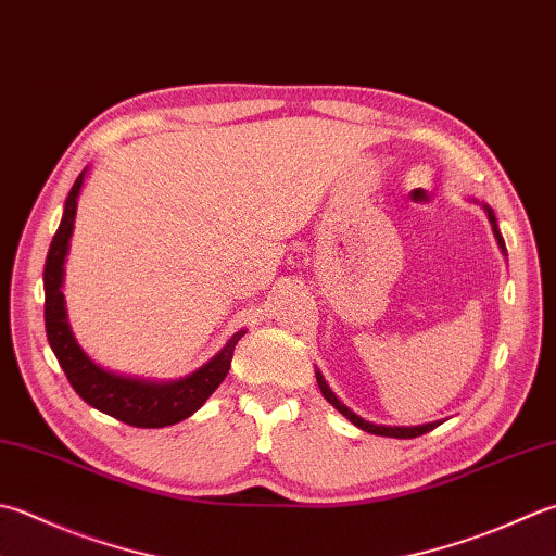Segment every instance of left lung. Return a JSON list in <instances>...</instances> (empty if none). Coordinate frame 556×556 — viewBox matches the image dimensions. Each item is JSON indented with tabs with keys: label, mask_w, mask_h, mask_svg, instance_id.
<instances>
[{
	"label": "left lung",
	"mask_w": 556,
	"mask_h": 556,
	"mask_svg": "<svg viewBox=\"0 0 556 556\" xmlns=\"http://www.w3.org/2000/svg\"><path fill=\"white\" fill-rule=\"evenodd\" d=\"M475 202H477V200H475ZM480 204H482V210L486 212L489 224H492V231H494V238H496L498 248H502V253L506 255V243H504V238H502V231H498L494 210H492V206H489L486 202H480ZM315 380H318V388H320L323 397L328 400L337 412H342V415H344L346 419H350V421L354 424V427H358L362 431H368V433H376V437H388V439H415V437H421V433H429L431 429H437L439 424H443V419H439V421H429V424H417V427H386V424L366 421L364 417H358L356 412H352L350 407L344 405V402H342L340 397H337V395L332 393V388L328 386V380L323 378L320 371H315Z\"/></svg>",
	"instance_id": "1"
}]
</instances>
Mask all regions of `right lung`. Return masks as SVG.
Masks as SVG:
<instances>
[{
  "label": "right lung",
  "instance_id": "add662e5",
  "mask_svg": "<svg viewBox=\"0 0 556 556\" xmlns=\"http://www.w3.org/2000/svg\"><path fill=\"white\" fill-rule=\"evenodd\" d=\"M84 168L79 178L74 180L72 190L64 202L62 222L58 233H54L46 271H42V287H46V332L48 342L52 346L54 356L62 366L64 376L70 378L72 388L76 390L84 402H89L103 415H111L119 421L129 424V427L141 429H161L178 424L182 419L192 417L216 388L222 386L228 368H231L233 350L245 330H238L228 342L216 352L210 362H204L192 374L173 380H151V378H137L108 371V368L98 366L93 358L81 350L72 332V325L67 318V306H64V263H67L70 253V238L74 233V219H76V200H79L81 185L86 178Z\"/></svg>",
  "mask_w": 556,
  "mask_h": 556
}]
</instances>
